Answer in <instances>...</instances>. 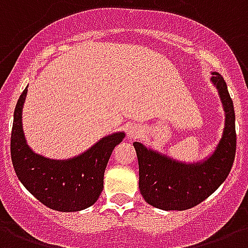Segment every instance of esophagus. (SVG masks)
<instances>
[{"mask_svg":"<svg viewBox=\"0 0 248 248\" xmlns=\"http://www.w3.org/2000/svg\"><path fill=\"white\" fill-rule=\"evenodd\" d=\"M140 133H142V129H140L138 125H132L129 126V129L126 132L128 137L129 138H137V137H140Z\"/></svg>","mask_w":248,"mask_h":248,"instance_id":"34e87169","label":"esophagus"}]
</instances>
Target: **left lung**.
Segmentation results:
<instances>
[{"label": "left lung", "instance_id": "obj_1", "mask_svg": "<svg viewBox=\"0 0 248 248\" xmlns=\"http://www.w3.org/2000/svg\"><path fill=\"white\" fill-rule=\"evenodd\" d=\"M224 110L220 140L209 155L197 161H183L134 142L140 166V191L144 201L160 210L191 209L213 195L227 179L235 155V115L225 80L211 73Z\"/></svg>", "mask_w": 248, "mask_h": 248}]
</instances>
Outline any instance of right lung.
<instances>
[{"mask_svg": "<svg viewBox=\"0 0 248 248\" xmlns=\"http://www.w3.org/2000/svg\"><path fill=\"white\" fill-rule=\"evenodd\" d=\"M28 87L17 100L11 132V160L23 186L47 207L74 213L92 206L104 188V174L112 150L125 137L115 132L97 140L86 151L57 160L37 154L23 129V108Z\"/></svg>", "mask_w": 248, "mask_h": 248, "instance_id": "1", "label": "right lung"}]
</instances>
